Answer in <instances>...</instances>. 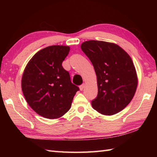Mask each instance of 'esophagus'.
Wrapping results in <instances>:
<instances>
[{"label": "esophagus", "instance_id": "1", "mask_svg": "<svg viewBox=\"0 0 157 157\" xmlns=\"http://www.w3.org/2000/svg\"><path fill=\"white\" fill-rule=\"evenodd\" d=\"M84 86H85V84H84L79 86V89H80V90H81V91H82V90H83V89H84Z\"/></svg>", "mask_w": 157, "mask_h": 157}]
</instances>
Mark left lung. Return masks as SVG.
<instances>
[{
  "label": "left lung",
  "instance_id": "obj_1",
  "mask_svg": "<svg viewBox=\"0 0 157 157\" xmlns=\"http://www.w3.org/2000/svg\"><path fill=\"white\" fill-rule=\"evenodd\" d=\"M97 77L98 95L92 106L105 115L116 114L134 97L137 75L131 57L120 46L103 41L89 40L81 45Z\"/></svg>",
  "mask_w": 157,
  "mask_h": 157
}]
</instances>
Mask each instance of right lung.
Instances as JSON below:
<instances>
[{"instance_id":"add662e5","label":"right lung","mask_w":157,"mask_h":157,"mask_svg":"<svg viewBox=\"0 0 157 157\" xmlns=\"http://www.w3.org/2000/svg\"><path fill=\"white\" fill-rule=\"evenodd\" d=\"M69 50V46L59 45L43 48L31 59L23 72L21 88L26 101L45 118H59L67 112L79 90L62 66Z\"/></svg>"}]
</instances>
